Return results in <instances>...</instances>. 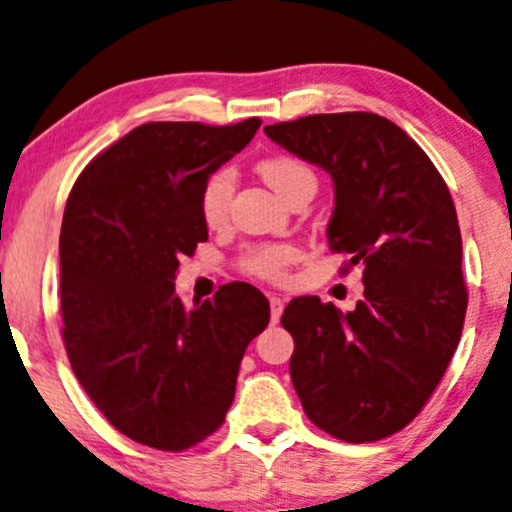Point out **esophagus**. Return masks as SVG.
Wrapping results in <instances>:
<instances>
[{
    "mask_svg": "<svg viewBox=\"0 0 512 512\" xmlns=\"http://www.w3.org/2000/svg\"><path fill=\"white\" fill-rule=\"evenodd\" d=\"M269 307H271V323H278V319H281V314H283V300H281V297L271 295L269 297Z\"/></svg>",
    "mask_w": 512,
    "mask_h": 512,
    "instance_id": "obj_1",
    "label": "esophagus"
}]
</instances>
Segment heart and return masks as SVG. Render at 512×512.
Instances as JSON below:
<instances>
[{
  "label": "heart",
  "instance_id": "obj_1",
  "mask_svg": "<svg viewBox=\"0 0 512 512\" xmlns=\"http://www.w3.org/2000/svg\"><path fill=\"white\" fill-rule=\"evenodd\" d=\"M260 177L274 189L283 200H288L293 193L304 184H316L314 172L309 170L302 160L290 158V155H276V158H267L257 165ZM236 191V174L229 167H219L205 179L200 186L198 196V210L203 217L205 226L210 229H219L226 224L231 210V198ZM295 250L290 245L281 243H260L250 245L238 257V269L243 274L262 278V281H278L286 274V267L293 262Z\"/></svg>",
  "mask_w": 512,
  "mask_h": 512
}]
</instances>
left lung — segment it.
Instances as JSON below:
<instances>
[{
  "instance_id": "obj_1",
  "label": "left lung",
  "mask_w": 512,
  "mask_h": 512,
  "mask_svg": "<svg viewBox=\"0 0 512 512\" xmlns=\"http://www.w3.org/2000/svg\"><path fill=\"white\" fill-rule=\"evenodd\" d=\"M264 132L331 174L328 245L364 267L354 312L290 300L281 323L295 340L293 387L323 432L378 442L418 416L461 340L468 288L454 200L423 148L383 115H307Z\"/></svg>"
}]
</instances>
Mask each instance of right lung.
Wrapping results in <instances>:
<instances>
[{
    "label": "right lung",
    "mask_w": 512,
    "mask_h": 512,
    "mask_svg": "<svg viewBox=\"0 0 512 512\" xmlns=\"http://www.w3.org/2000/svg\"><path fill=\"white\" fill-rule=\"evenodd\" d=\"M260 125L146 122L96 155L68 196L58 250L70 366L108 423L153 449H191L224 423L245 347L269 323L250 283L193 309L174 293L179 257L208 241L200 186Z\"/></svg>",
    "instance_id": "obj_1"
}]
</instances>
